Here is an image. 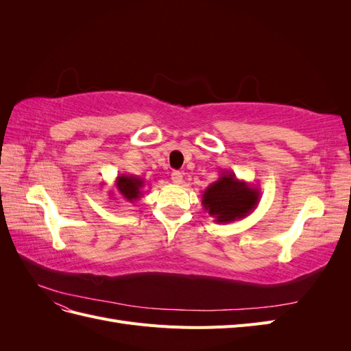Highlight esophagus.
Segmentation results:
<instances>
[{"label": "esophagus", "mask_w": 351, "mask_h": 351, "mask_svg": "<svg viewBox=\"0 0 351 351\" xmlns=\"http://www.w3.org/2000/svg\"><path fill=\"white\" fill-rule=\"evenodd\" d=\"M171 180L176 184H182L183 183V174L180 171H173L171 174Z\"/></svg>", "instance_id": "34e87169"}]
</instances>
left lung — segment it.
I'll return each instance as SVG.
<instances>
[{"mask_svg": "<svg viewBox=\"0 0 351 351\" xmlns=\"http://www.w3.org/2000/svg\"><path fill=\"white\" fill-rule=\"evenodd\" d=\"M261 190L239 180L232 171L221 169L217 182L202 195V206L218 224H227L250 215L256 209Z\"/></svg>", "mask_w": 351, "mask_h": 351, "instance_id": "obj_1", "label": "left lung"}]
</instances>
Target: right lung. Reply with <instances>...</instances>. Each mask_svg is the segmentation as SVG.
<instances>
[{
	"label": "right lung",
	"instance_id": "add662e5",
	"mask_svg": "<svg viewBox=\"0 0 351 351\" xmlns=\"http://www.w3.org/2000/svg\"><path fill=\"white\" fill-rule=\"evenodd\" d=\"M143 186H145L143 178L137 177V176H132V174H127V176L120 174L115 180V187H117V190H119L120 196L124 200L130 202V204H134V202L143 195V192H142ZM110 195H112V193H110Z\"/></svg>",
	"mask_w": 351,
	"mask_h": 351
}]
</instances>
